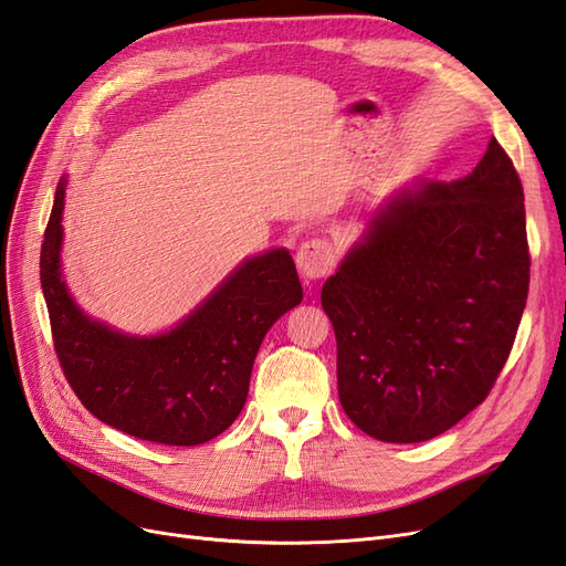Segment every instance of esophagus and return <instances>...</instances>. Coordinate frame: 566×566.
Segmentation results:
<instances>
[{
  "instance_id": "obj_1",
  "label": "esophagus",
  "mask_w": 566,
  "mask_h": 566,
  "mask_svg": "<svg viewBox=\"0 0 566 566\" xmlns=\"http://www.w3.org/2000/svg\"><path fill=\"white\" fill-rule=\"evenodd\" d=\"M333 266H335V250L328 241H323V238L306 241L297 250V269L306 283L328 276Z\"/></svg>"
}]
</instances>
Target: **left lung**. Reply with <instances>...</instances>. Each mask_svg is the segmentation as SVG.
Returning a JSON list of instances; mask_svg holds the SVG:
<instances>
[{
	"mask_svg": "<svg viewBox=\"0 0 566 566\" xmlns=\"http://www.w3.org/2000/svg\"><path fill=\"white\" fill-rule=\"evenodd\" d=\"M526 293L524 191L499 142L468 177L399 188L321 290L349 420L387 443L451 430L503 370Z\"/></svg>",
	"mask_w": 566,
	"mask_h": 566,
	"instance_id": "left-lung-1",
	"label": "left lung"
}]
</instances>
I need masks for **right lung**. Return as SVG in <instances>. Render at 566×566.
Returning a JSON list of instances; mask_svg holds the SVG:
<instances>
[{
    "label": "right lung",
    "mask_w": 566,
    "mask_h": 566,
    "mask_svg": "<svg viewBox=\"0 0 566 566\" xmlns=\"http://www.w3.org/2000/svg\"><path fill=\"white\" fill-rule=\"evenodd\" d=\"M59 181L44 233L40 279L67 382L101 422L144 441L198 447L241 416L254 356L269 328L302 302L293 256L271 248L245 256L172 328L136 335L94 318L63 273Z\"/></svg>",
    "instance_id": "right-lung-1"
}]
</instances>
